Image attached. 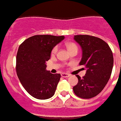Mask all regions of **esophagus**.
Wrapping results in <instances>:
<instances>
[{
  "mask_svg": "<svg viewBox=\"0 0 121 121\" xmlns=\"http://www.w3.org/2000/svg\"><path fill=\"white\" fill-rule=\"evenodd\" d=\"M61 76L62 77H69V76H70V75L68 73H61Z\"/></svg>",
  "mask_w": 121,
  "mask_h": 121,
  "instance_id": "esophagus-1",
  "label": "esophagus"
}]
</instances>
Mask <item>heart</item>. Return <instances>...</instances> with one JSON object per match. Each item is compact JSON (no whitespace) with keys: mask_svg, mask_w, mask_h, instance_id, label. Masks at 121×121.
Instances as JSON below:
<instances>
[{"mask_svg":"<svg viewBox=\"0 0 121 121\" xmlns=\"http://www.w3.org/2000/svg\"><path fill=\"white\" fill-rule=\"evenodd\" d=\"M66 46L68 48V50H69V52H71V51H73L74 50H78V47L75 43L73 42H67L66 43ZM57 50H58V47L57 46H55L53 49H52V54L55 55L57 52Z\"/></svg>","mask_w":121,"mask_h":121,"instance_id":"b5f03b06","label":"heart"}]
</instances>
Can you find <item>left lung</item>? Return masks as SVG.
<instances>
[{"mask_svg":"<svg viewBox=\"0 0 121 121\" xmlns=\"http://www.w3.org/2000/svg\"><path fill=\"white\" fill-rule=\"evenodd\" d=\"M74 39L82 50L79 64L87 70L82 78L77 75L79 82L73 88V92L82 99H91L101 92L110 79L113 65L112 52L100 38L79 35H75Z\"/></svg>","mask_w":121,"mask_h":121,"instance_id":"1","label":"left lung"}]
</instances>
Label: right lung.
<instances>
[{
  "mask_svg": "<svg viewBox=\"0 0 121 121\" xmlns=\"http://www.w3.org/2000/svg\"><path fill=\"white\" fill-rule=\"evenodd\" d=\"M64 36L37 35L24 41L18 48L16 71L19 81L30 95L44 100L53 96L60 74L46 70V61L50 59L52 49Z\"/></svg>",
  "mask_w": 121,
  "mask_h": 121,
  "instance_id": "1",
  "label": "right lung"
}]
</instances>
